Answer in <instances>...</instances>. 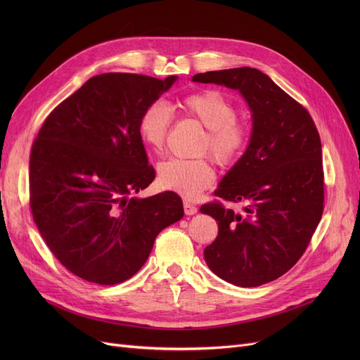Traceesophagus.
<instances>
[{
	"label": "esophagus",
	"instance_id": "obj_1",
	"mask_svg": "<svg viewBox=\"0 0 360 360\" xmlns=\"http://www.w3.org/2000/svg\"><path fill=\"white\" fill-rule=\"evenodd\" d=\"M184 212L186 216H193L197 213V207L190 201H184Z\"/></svg>",
	"mask_w": 360,
	"mask_h": 360
}]
</instances>
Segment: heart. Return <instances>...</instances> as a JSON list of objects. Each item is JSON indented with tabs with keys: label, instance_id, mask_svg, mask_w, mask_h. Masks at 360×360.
<instances>
[{
	"label": "heart",
	"instance_id": "heart-1",
	"mask_svg": "<svg viewBox=\"0 0 360 360\" xmlns=\"http://www.w3.org/2000/svg\"><path fill=\"white\" fill-rule=\"evenodd\" d=\"M176 105L184 115L200 121L207 128L200 147L201 153L210 151L220 165H231L240 156L248 143L250 128L235 117L233 103L221 91L200 90L181 98ZM172 122V112L165 103H150L139 120V136L146 147L160 153ZM158 179L166 190L195 197L214 182L216 172L205 158L169 159L158 166Z\"/></svg>",
	"mask_w": 360,
	"mask_h": 360
}]
</instances>
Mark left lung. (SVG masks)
Instances as JSON below:
<instances>
[{
    "label": "left lung",
    "mask_w": 360,
    "mask_h": 360,
    "mask_svg": "<svg viewBox=\"0 0 360 360\" xmlns=\"http://www.w3.org/2000/svg\"><path fill=\"white\" fill-rule=\"evenodd\" d=\"M193 82L239 90L252 112L250 144L214 191L221 200L247 205L242 213L219 201L201 205L200 212L219 226L204 259L235 286L266 285L304 255L323 216L318 129L309 112L257 68L200 72Z\"/></svg>",
    "instance_id": "1"
}]
</instances>
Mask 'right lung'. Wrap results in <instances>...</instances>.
Instances as JSON below:
<instances>
[{"label":"right lung","mask_w":360,"mask_h":360,"mask_svg":"<svg viewBox=\"0 0 360 360\" xmlns=\"http://www.w3.org/2000/svg\"><path fill=\"white\" fill-rule=\"evenodd\" d=\"M176 82L131 72L89 79L45 120L30 153V209L48 248L77 277L117 285L147 261L156 236L184 216L153 182L139 136L143 110Z\"/></svg>","instance_id":"right-lung-1"}]
</instances>
